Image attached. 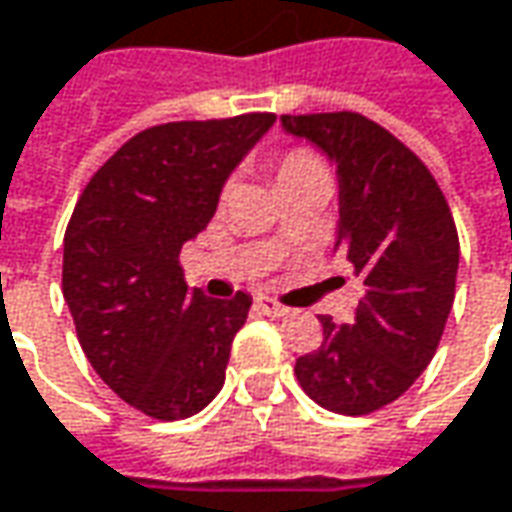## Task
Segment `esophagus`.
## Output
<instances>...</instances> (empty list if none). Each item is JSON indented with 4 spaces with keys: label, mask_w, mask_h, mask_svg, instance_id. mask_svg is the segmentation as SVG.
I'll return each mask as SVG.
<instances>
[{
    "label": "esophagus",
    "mask_w": 512,
    "mask_h": 512,
    "mask_svg": "<svg viewBox=\"0 0 512 512\" xmlns=\"http://www.w3.org/2000/svg\"><path fill=\"white\" fill-rule=\"evenodd\" d=\"M256 305L265 310L267 316H273V319H282V316H287L290 313V307L279 305L276 299H270V296H262V299H256Z\"/></svg>",
    "instance_id": "1"
}]
</instances>
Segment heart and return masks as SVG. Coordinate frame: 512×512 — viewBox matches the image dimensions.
<instances>
[{
	"label": "heart",
	"instance_id": "b5f03b06",
	"mask_svg": "<svg viewBox=\"0 0 512 512\" xmlns=\"http://www.w3.org/2000/svg\"><path fill=\"white\" fill-rule=\"evenodd\" d=\"M270 168L276 176V185L287 190L293 185H305V182H327L325 159L310 148H287L276 153L270 159ZM230 185H225L222 196H227Z\"/></svg>",
	"mask_w": 512,
	"mask_h": 512
}]
</instances>
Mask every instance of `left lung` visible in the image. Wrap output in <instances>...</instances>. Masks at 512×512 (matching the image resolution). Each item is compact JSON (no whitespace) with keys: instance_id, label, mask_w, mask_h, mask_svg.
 Instances as JSON below:
<instances>
[{"instance_id":"left-lung-1","label":"left lung","mask_w":512,"mask_h":512,"mask_svg":"<svg viewBox=\"0 0 512 512\" xmlns=\"http://www.w3.org/2000/svg\"><path fill=\"white\" fill-rule=\"evenodd\" d=\"M282 128L336 165L333 250L364 290L353 325L319 316L325 339L293 370L325 410L364 416L396 402L439 347L456 296V222L422 159L362 113L282 116Z\"/></svg>"}]
</instances>
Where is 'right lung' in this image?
Instances as JSON below:
<instances>
[{"mask_svg":"<svg viewBox=\"0 0 512 512\" xmlns=\"http://www.w3.org/2000/svg\"><path fill=\"white\" fill-rule=\"evenodd\" d=\"M273 113L168 122L136 133L93 173L65 230L62 293L79 344L110 390L150 419L199 413L225 384L253 299L187 287L182 245Z\"/></svg>","mask_w":512,"mask_h":512,"instance_id":"add662e5","label":"right lung"}]
</instances>
